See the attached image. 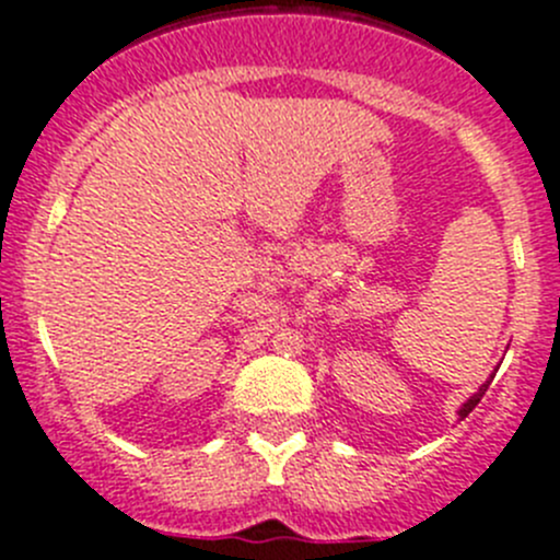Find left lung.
<instances>
[{
  "instance_id": "8db88e82",
  "label": "left lung",
  "mask_w": 560,
  "mask_h": 560,
  "mask_svg": "<svg viewBox=\"0 0 560 560\" xmlns=\"http://www.w3.org/2000/svg\"><path fill=\"white\" fill-rule=\"evenodd\" d=\"M487 387H489V382H487V385H481V387H478V393H472V396L467 398L465 404H462V409H459V418H467V415H470L472 409L478 407V401H481V398H483V393H487Z\"/></svg>"
}]
</instances>
